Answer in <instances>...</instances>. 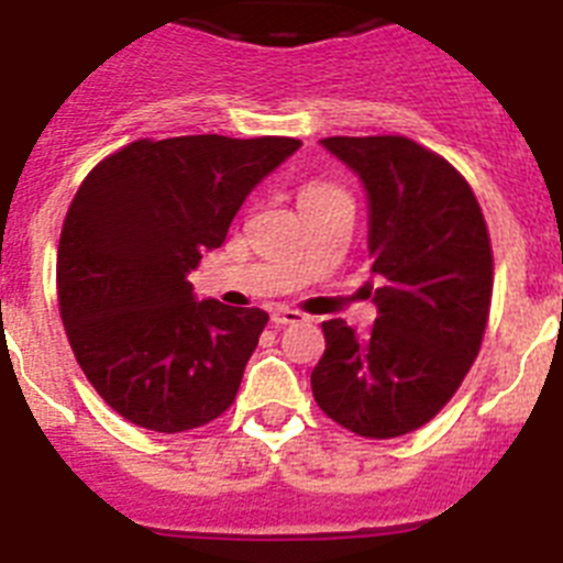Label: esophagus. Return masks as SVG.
Wrapping results in <instances>:
<instances>
[{
    "mask_svg": "<svg viewBox=\"0 0 563 563\" xmlns=\"http://www.w3.org/2000/svg\"><path fill=\"white\" fill-rule=\"evenodd\" d=\"M273 324L276 327H285V324H298V321H305V312L298 310H290V307H278V310H273Z\"/></svg>",
    "mask_w": 563,
    "mask_h": 563,
    "instance_id": "1",
    "label": "esophagus"
}]
</instances>
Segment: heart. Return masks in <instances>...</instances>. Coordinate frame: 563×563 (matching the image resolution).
I'll return each instance as SVG.
<instances>
[{
  "label": "heart",
  "instance_id": "1",
  "mask_svg": "<svg viewBox=\"0 0 563 563\" xmlns=\"http://www.w3.org/2000/svg\"><path fill=\"white\" fill-rule=\"evenodd\" d=\"M318 191H332L330 186H321V183H312V186H307L305 191H301V197H310V194H318Z\"/></svg>",
  "mask_w": 563,
  "mask_h": 563
}]
</instances>
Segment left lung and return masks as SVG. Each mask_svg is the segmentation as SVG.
Returning <instances> with one entry per match:
<instances>
[{
	"label": "left lung",
	"instance_id": "left-lung-1",
	"mask_svg": "<svg viewBox=\"0 0 563 563\" xmlns=\"http://www.w3.org/2000/svg\"><path fill=\"white\" fill-rule=\"evenodd\" d=\"M369 194L377 318L355 335L324 321L312 397L330 420L391 440L440 415L479 355L494 292V251L467 180L402 137H324ZM372 290V285H369Z\"/></svg>",
	"mask_w": 563,
	"mask_h": 563
}]
</instances>
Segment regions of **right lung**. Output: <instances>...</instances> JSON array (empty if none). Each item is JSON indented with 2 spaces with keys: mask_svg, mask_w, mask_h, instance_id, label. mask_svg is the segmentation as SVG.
Wrapping results in <instances>:
<instances>
[{
  "mask_svg": "<svg viewBox=\"0 0 563 563\" xmlns=\"http://www.w3.org/2000/svg\"><path fill=\"white\" fill-rule=\"evenodd\" d=\"M296 137L134 141L87 174L58 239V310L98 395L161 434L231 409L267 324L258 307L197 301L188 273Z\"/></svg>",
  "mask_w": 563,
  "mask_h": 563,
  "instance_id": "right-lung-1",
  "label": "right lung"
}]
</instances>
